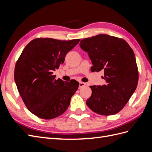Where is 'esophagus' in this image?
<instances>
[{
  "mask_svg": "<svg viewBox=\"0 0 152 152\" xmlns=\"http://www.w3.org/2000/svg\"><path fill=\"white\" fill-rule=\"evenodd\" d=\"M85 86H86V83H84V82H80V83H79V88L80 89V88H82V87H84Z\"/></svg>",
  "mask_w": 152,
  "mask_h": 152,
  "instance_id": "34e87169",
  "label": "esophagus"
}]
</instances>
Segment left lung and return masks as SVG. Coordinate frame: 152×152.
<instances>
[{
  "instance_id": "8db88e82",
  "label": "left lung",
  "mask_w": 152,
  "mask_h": 152,
  "mask_svg": "<svg viewBox=\"0 0 152 152\" xmlns=\"http://www.w3.org/2000/svg\"><path fill=\"white\" fill-rule=\"evenodd\" d=\"M80 47L87 52L93 72L104 71L107 84L92 86L88 107L102 115L119 112L135 91L138 82V70L134 52L122 39L99 34L80 40Z\"/></svg>"
}]
</instances>
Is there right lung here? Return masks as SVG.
I'll list each match as a JSON object with an SVG mask.
<instances>
[{
  "instance_id": "1",
  "label": "right lung",
  "mask_w": 152,
  "mask_h": 152,
  "mask_svg": "<svg viewBox=\"0 0 152 152\" xmlns=\"http://www.w3.org/2000/svg\"><path fill=\"white\" fill-rule=\"evenodd\" d=\"M80 40L37 38L23 50L16 63L15 80L26 107L35 115L53 119L68 108L79 83L56 79L53 73Z\"/></svg>"
}]
</instances>
